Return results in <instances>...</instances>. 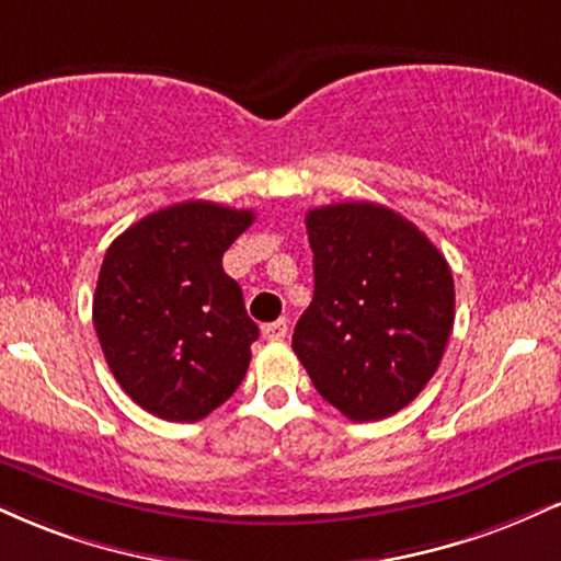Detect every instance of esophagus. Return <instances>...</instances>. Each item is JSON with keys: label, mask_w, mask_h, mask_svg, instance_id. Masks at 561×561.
<instances>
[{"label": "esophagus", "mask_w": 561, "mask_h": 561, "mask_svg": "<svg viewBox=\"0 0 561 561\" xmlns=\"http://www.w3.org/2000/svg\"><path fill=\"white\" fill-rule=\"evenodd\" d=\"M287 332H289L287 319H279V321L266 323V327H263V336H266L268 342H282L287 336Z\"/></svg>", "instance_id": "34e87169"}]
</instances>
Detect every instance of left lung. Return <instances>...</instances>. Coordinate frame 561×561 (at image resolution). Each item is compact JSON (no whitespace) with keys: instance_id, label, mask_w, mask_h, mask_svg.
I'll return each instance as SVG.
<instances>
[{"instance_id":"obj_1","label":"left lung","mask_w":561,"mask_h":561,"mask_svg":"<svg viewBox=\"0 0 561 561\" xmlns=\"http://www.w3.org/2000/svg\"><path fill=\"white\" fill-rule=\"evenodd\" d=\"M313 300L293 350L350 421H381L421 394L455 323L449 263L426 234L370 201L310 208Z\"/></svg>"}]
</instances>
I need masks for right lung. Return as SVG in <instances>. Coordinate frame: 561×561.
Segmentation results:
<instances>
[{"instance_id":"1","label":"right lung","mask_w":561,"mask_h":561,"mask_svg":"<svg viewBox=\"0 0 561 561\" xmlns=\"http://www.w3.org/2000/svg\"><path fill=\"white\" fill-rule=\"evenodd\" d=\"M253 219L185 201L135 221L106 251L93 327L114 379L151 415L201 421L240 387L259 327L221 255Z\"/></svg>"}]
</instances>
